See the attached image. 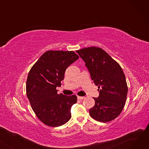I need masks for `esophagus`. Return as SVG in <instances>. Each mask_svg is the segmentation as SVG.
<instances>
[{
  "label": "esophagus",
  "mask_w": 149,
  "mask_h": 149,
  "mask_svg": "<svg viewBox=\"0 0 149 149\" xmlns=\"http://www.w3.org/2000/svg\"><path fill=\"white\" fill-rule=\"evenodd\" d=\"M85 97H80V96H77L78 100H83Z\"/></svg>",
  "instance_id": "esophagus-1"
}]
</instances>
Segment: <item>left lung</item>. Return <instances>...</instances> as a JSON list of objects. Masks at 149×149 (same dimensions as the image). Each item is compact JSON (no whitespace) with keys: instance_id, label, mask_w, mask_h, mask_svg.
I'll list each match as a JSON object with an SVG mask.
<instances>
[{"instance_id":"8db88e82","label":"left lung","mask_w":149,"mask_h":149,"mask_svg":"<svg viewBox=\"0 0 149 149\" xmlns=\"http://www.w3.org/2000/svg\"><path fill=\"white\" fill-rule=\"evenodd\" d=\"M85 62L92 80L98 86L99 97L93 98L95 105L89 110L94 120L106 123L118 116L125 105L128 88L120 65L98 47L76 51Z\"/></svg>"}]
</instances>
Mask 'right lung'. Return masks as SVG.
<instances>
[{"label": "right lung", "instance_id": "1", "mask_svg": "<svg viewBox=\"0 0 149 149\" xmlns=\"http://www.w3.org/2000/svg\"><path fill=\"white\" fill-rule=\"evenodd\" d=\"M74 51H48L30 69L26 80V95L33 111L43 123L58 127L71 117L70 109L77 96L58 94L66 68L79 59Z\"/></svg>", "mask_w": 149, "mask_h": 149}]
</instances>
